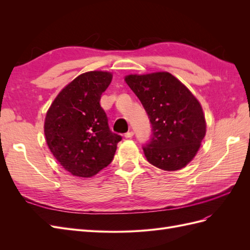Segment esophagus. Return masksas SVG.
I'll return each instance as SVG.
<instances>
[{
	"label": "esophagus",
	"mask_w": 250,
	"mask_h": 250,
	"mask_svg": "<svg viewBox=\"0 0 250 250\" xmlns=\"http://www.w3.org/2000/svg\"><path fill=\"white\" fill-rule=\"evenodd\" d=\"M133 131H128V132H126L125 133V138L126 139H130V138H132L133 137Z\"/></svg>",
	"instance_id": "esophagus-1"
}]
</instances>
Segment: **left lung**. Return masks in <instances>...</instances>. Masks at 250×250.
I'll list each match as a JSON object with an SVG mask.
<instances>
[{
	"label": "left lung",
	"mask_w": 250,
	"mask_h": 250,
	"mask_svg": "<svg viewBox=\"0 0 250 250\" xmlns=\"http://www.w3.org/2000/svg\"><path fill=\"white\" fill-rule=\"evenodd\" d=\"M125 81L140 99L152 127L150 140L143 146L147 161L166 171L184 168L206 135L198 100L167 72L129 75Z\"/></svg>",
	"instance_id": "obj_1"
}]
</instances>
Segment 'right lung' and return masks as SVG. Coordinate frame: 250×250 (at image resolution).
<instances>
[{"label": "right lung", "instance_id": "right-lung-1", "mask_svg": "<svg viewBox=\"0 0 250 250\" xmlns=\"http://www.w3.org/2000/svg\"><path fill=\"white\" fill-rule=\"evenodd\" d=\"M111 79L107 72L81 74L59 93L47 112L48 146L57 162L75 176L92 177L107 167L122 140L109 129L100 105Z\"/></svg>", "mask_w": 250, "mask_h": 250}]
</instances>
